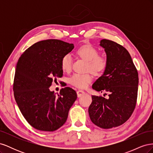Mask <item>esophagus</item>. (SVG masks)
<instances>
[{
	"instance_id": "1",
	"label": "esophagus",
	"mask_w": 153,
	"mask_h": 153,
	"mask_svg": "<svg viewBox=\"0 0 153 153\" xmlns=\"http://www.w3.org/2000/svg\"><path fill=\"white\" fill-rule=\"evenodd\" d=\"M77 96L78 97H80L85 94V92L82 90H78L77 91Z\"/></svg>"
}]
</instances>
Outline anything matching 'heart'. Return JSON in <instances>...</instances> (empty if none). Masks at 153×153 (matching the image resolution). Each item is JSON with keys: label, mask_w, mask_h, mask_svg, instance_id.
I'll list each match as a JSON object with an SVG mask.
<instances>
[{"label": "heart", "mask_w": 153, "mask_h": 153, "mask_svg": "<svg viewBox=\"0 0 153 153\" xmlns=\"http://www.w3.org/2000/svg\"><path fill=\"white\" fill-rule=\"evenodd\" d=\"M77 54L87 61V69L96 74L102 73L107 65V60L103 55H98V51L91 45H84L77 51ZM73 59L70 54H67L61 59V68L64 71H69L72 66ZM92 80L89 73H75L69 79L70 84L78 88L84 89Z\"/></svg>", "instance_id": "obj_1"}]
</instances>
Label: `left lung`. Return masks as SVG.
<instances>
[{
  "instance_id": "left-lung-1",
  "label": "left lung",
  "mask_w": 153,
  "mask_h": 153,
  "mask_svg": "<svg viewBox=\"0 0 153 153\" xmlns=\"http://www.w3.org/2000/svg\"><path fill=\"white\" fill-rule=\"evenodd\" d=\"M100 45L105 49L107 65L92 87L101 92H107L109 98L92 96L88 112L95 125L109 129L124 124L133 112L138 75L130 54L123 46L105 39L100 41Z\"/></svg>"
}]
</instances>
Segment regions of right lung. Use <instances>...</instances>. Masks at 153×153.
Instances as JSON below:
<instances>
[{"instance_id": "1", "label": "right lung", "mask_w": 153, "mask_h": 153, "mask_svg": "<svg viewBox=\"0 0 153 153\" xmlns=\"http://www.w3.org/2000/svg\"><path fill=\"white\" fill-rule=\"evenodd\" d=\"M73 48V44L61 40H43L32 45L18 59L14 96L24 118L36 129L53 131L61 128L77 98L70 87L62 88L57 96L49 89L53 80L62 76L61 59Z\"/></svg>"}]
</instances>
